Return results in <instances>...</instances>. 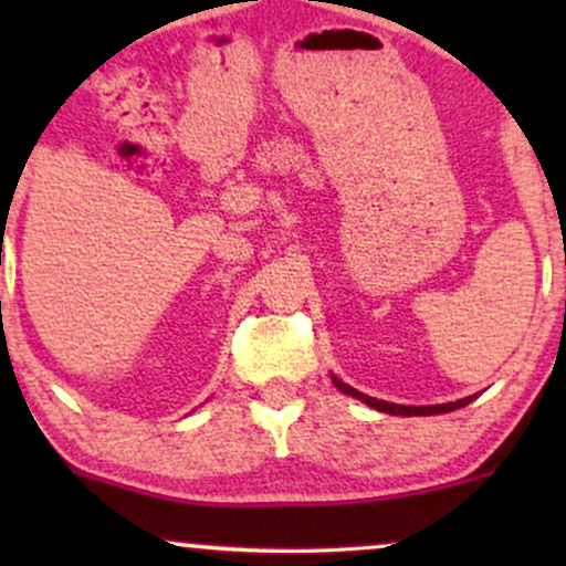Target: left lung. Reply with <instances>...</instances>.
Returning a JSON list of instances; mask_svg holds the SVG:
<instances>
[{
  "label": "left lung",
  "mask_w": 566,
  "mask_h": 566,
  "mask_svg": "<svg viewBox=\"0 0 566 566\" xmlns=\"http://www.w3.org/2000/svg\"><path fill=\"white\" fill-rule=\"evenodd\" d=\"M333 382H335L337 388H340L343 394L354 396V399L365 401V405L375 407V409H380V412H388V415H441V412H452V409H460V407H465V405H469V401H471V396H469V399L447 401V405H433V407H405V405H391V401H380V399H373V396H367V394L356 391V388L346 386V382H343V380H337V378H333Z\"/></svg>",
  "instance_id": "1"
}]
</instances>
